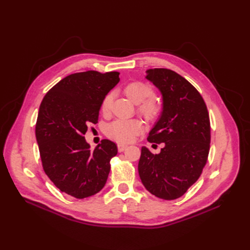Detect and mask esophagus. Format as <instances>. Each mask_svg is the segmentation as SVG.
Listing matches in <instances>:
<instances>
[{
    "label": "esophagus",
    "instance_id": "34e87169",
    "mask_svg": "<svg viewBox=\"0 0 250 250\" xmlns=\"http://www.w3.org/2000/svg\"><path fill=\"white\" fill-rule=\"evenodd\" d=\"M126 148H127V145H125V144H118V145H117L118 152H123V151H125Z\"/></svg>",
    "mask_w": 250,
    "mask_h": 250
}]
</instances>
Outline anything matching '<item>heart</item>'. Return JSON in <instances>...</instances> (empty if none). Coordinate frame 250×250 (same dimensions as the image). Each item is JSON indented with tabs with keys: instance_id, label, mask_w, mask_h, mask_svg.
<instances>
[{
	"instance_id": "b5f03b06",
	"label": "heart",
	"mask_w": 250,
	"mask_h": 250,
	"mask_svg": "<svg viewBox=\"0 0 250 250\" xmlns=\"http://www.w3.org/2000/svg\"><path fill=\"white\" fill-rule=\"evenodd\" d=\"M125 96L135 103H139L138 111L148 122H154L162 111L160 101L153 95L152 87L142 81H133L124 87ZM112 95L108 93L101 101L100 108L103 113H107L110 107ZM143 125L137 118L132 120H116L106 126V135L109 139L118 143H129L141 133Z\"/></svg>"
}]
</instances>
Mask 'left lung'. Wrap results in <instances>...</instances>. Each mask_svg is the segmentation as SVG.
I'll list each match as a JSON object with an SVG mask.
<instances>
[{"instance_id": "8db88e82", "label": "left lung", "mask_w": 250, "mask_h": 250, "mask_svg": "<svg viewBox=\"0 0 250 250\" xmlns=\"http://www.w3.org/2000/svg\"><path fill=\"white\" fill-rule=\"evenodd\" d=\"M146 78L158 88L163 110L148 142L164 144L159 154L142 147L138 165L144 187L157 198L175 200L199 179L207 163L211 125L207 105L188 80L168 69H150Z\"/></svg>"}]
</instances>
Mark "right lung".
<instances>
[{
  "label": "right lung",
  "mask_w": 250,
  "mask_h": 250,
  "mask_svg": "<svg viewBox=\"0 0 250 250\" xmlns=\"http://www.w3.org/2000/svg\"><path fill=\"white\" fill-rule=\"evenodd\" d=\"M120 73L87 71L69 75L43 97L35 136L45 174L62 192L85 199L106 183L117 147L102 140L94 150L83 137L96 124L103 97L120 82Z\"/></svg>",
  "instance_id": "obj_1"
}]
</instances>
